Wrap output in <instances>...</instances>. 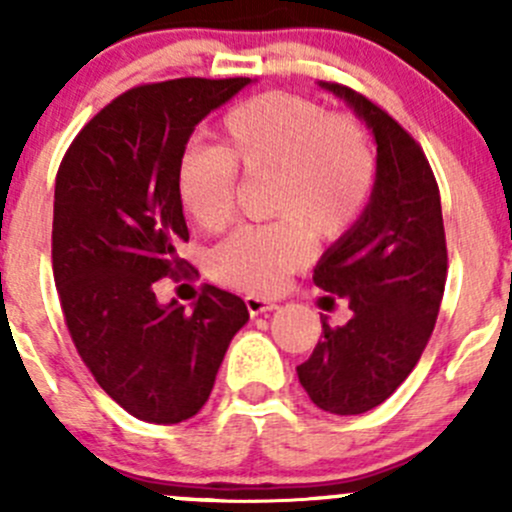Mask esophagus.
I'll return each mask as SVG.
<instances>
[{
    "mask_svg": "<svg viewBox=\"0 0 512 512\" xmlns=\"http://www.w3.org/2000/svg\"><path fill=\"white\" fill-rule=\"evenodd\" d=\"M245 307H247V312L252 314V317H257V314H262V312H272V309H275L277 304L272 302V299L257 297V294H247V297H245Z\"/></svg>",
    "mask_w": 512,
    "mask_h": 512,
    "instance_id": "esophagus-1",
    "label": "esophagus"
}]
</instances>
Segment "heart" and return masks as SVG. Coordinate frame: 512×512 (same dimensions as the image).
Listing matches in <instances>:
<instances>
[{
    "instance_id": "b5f03b06",
    "label": "heart",
    "mask_w": 512,
    "mask_h": 512,
    "mask_svg": "<svg viewBox=\"0 0 512 512\" xmlns=\"http://www.w3.org/2000/svg\"><path fill=\"white\" fill-rule=\"evenodd\" d=\"M215 148L180 156L178 200L208 232L230 223L237 173L272 175L265 225H245L210 252V275L223 285L275 294L314 255V235L337 242L359 223L374 195L376 156L352 113H327L317 101L267 91L237 103L215 133Z\"/></svg>"
}]
</instances>
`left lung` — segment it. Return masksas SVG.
<instances>
[{
	"mask_svg": "<svg viewBox=\"0 0 512 512\" xmlns=\"http://www.w3.org/2000/svg\"><path fill=\"white\" fill-rule=\"evenodd\" d=\"M324 89L347 98L376 138V185L364 215L314 270L347 299L352 319L329 327L297 366L299 384L322 411L356 416L384 404L421 359L441 309L448 275L446 230L436 175L416 138L396 118L349 86Z\"/></svg>",
	"mask_w": 512,
	"mask_h": 512,
	"instance_id": "obj_1",
	"label": "left lung"
}]
</instances>
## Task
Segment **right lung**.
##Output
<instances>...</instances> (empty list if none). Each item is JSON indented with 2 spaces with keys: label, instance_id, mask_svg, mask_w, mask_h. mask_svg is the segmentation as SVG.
Listing matches in <instances>:
<instances>
[{
  "label": "right lung",
  "instance_id": "right-lung-1",
  "mask_svg": "<svg viewBox=\"0 0 512 512\" xmlns=\"http://www.w3.org/2000/svg\"><path fill=\"white\" fill-rule=\"evenodd\" d=\"M247 84L188 76L133 86L81 128L56 173L51 267L66 329L96 384L141 421L198 414L250 319L237 294L213 285L193 309L156 299L163 277L198 275L178 255L188 240L175 183L185 143Z\"/></svg>",
  "mask_w": 512,
  "mask_h": 512
}]
</instances>
